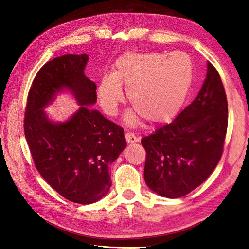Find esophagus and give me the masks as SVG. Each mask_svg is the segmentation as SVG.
Masks as SVG:
<instances>
[{"mask_svg": "<svg viewBox=\"0 0 249 249\" xmlns=\"http://www.w3.org/2000/svg\"><path fill=\"white\" fill-rule=\"evenodd\" d=\"M125 138L127 143H134V142H138L140 140L139 136H136L135 134L131 133V132H128L125 134Z\"/></svg>", "mask_w": 249, "mask_h": 249, "instance_id": "esophagus-1", "label": "esophagus"}]
</instances>
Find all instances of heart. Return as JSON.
Returning <instances> with one entry per match:
<instances>
[{"label": "heart", "instance_id": "heart-1", "mask_svg": "<svg viewBox=\"0 0 249 249\" xmlns=\"http://www.w3.org/2000/svg\"><path fill=\"white\" fill-rule=\"evenodd\" d=\"M192 83L193 63L184 54L128 52L115 61L113 73L102 77L97 95L104 112L115 116L124 101V86L136 112L152 124H162L178 113ZM126 121L136 123V113L126 115Z\"/></svg>", "mask_w": 249, "mask_h": 249}]
</instances>
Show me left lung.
Instances as JSON below:
<instances>
[{"mask_svg": "<svg viewBox=\"0 0 249 249\" xmlns=\"http://www.w3.org/2000/svg\"><path fill=\"white\" fill-rule=\"evenodd\" d=\"M227 125L225 89L219 72L208 62L206 80L196 99L172 123L141 140L149 189L176 199L203 184L223 153Z\"/></svg>", "mask_w": 249, "mask_h": 249, "instance_id": "obj_1", "label": "left lung"}]
</instances>
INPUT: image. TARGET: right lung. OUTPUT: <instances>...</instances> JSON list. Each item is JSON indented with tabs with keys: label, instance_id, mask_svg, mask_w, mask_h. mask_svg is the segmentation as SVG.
<instances>
[{
	"label": "right lung",
	"instance_id": "1",
	"mask_svg": "<svg viewBox=\"0 0 249 249\" xmlns=\"http://www.w3.org/2000/svg\"><path fill=\"white\" fill-rule=\"evenodd\" d=\"M89 56L65 54L47 61L29 89L24 132L37 171L59 195L77 204L99 201L111 187L110 165L126 147L124 129L89 107L97 86L84 73ZM62 87L82 107L64 124H54L42 108Z\"/></svg>",
	"mask_w": 249,
	"mask_h": 249
}]
</instances>
